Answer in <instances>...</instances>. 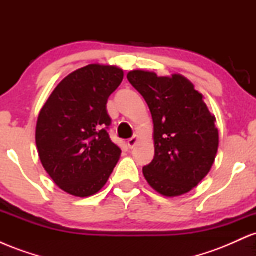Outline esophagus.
<instances>
[{"mask_svg": "<svg viewBox=\"0 0 256 256\" xmlns=\"http://www.w3.org/2000/svg\"><path fill=\"white\" fill-rule=\"evenodd\" d=\"M138 140H140V138H138V136H134V137L131 138V140H128V148H130V149L134 148V146L138 143Z\"/></svg>", "mask_w": 256, "mask_h": 256, "instance_id": "esophagus-1", "label": "esophagus"}]
</instances>
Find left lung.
Returning a JSON list of instances; mask_svg holds the SVG:
<instances>
[{
  "instance_id": "obj_1",
  "label": "left lung",
  "mask_w": 256,
  "mask_h": 256,
  "mask_svg": "<svg viewBox=\"0 0 256 256\" xmlns=\"http://www.w3.org/2000/svg\"><path fill=\"white\" fill-rule=\"evenodd\" d=\"M132 86L150 110L155 155L143 167L146 180L166 198L192 192L208 174L219 148L216 116L202 94L184 76H158L134 70L128 73Z\"/></svg>"
}]
</instances>
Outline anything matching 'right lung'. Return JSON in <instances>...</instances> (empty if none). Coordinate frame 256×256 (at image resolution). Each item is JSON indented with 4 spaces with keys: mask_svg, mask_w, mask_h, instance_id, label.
<instances>
[{
    "mask_svg": "<svg viewBox=\"0 0 256 256\" xmlns=\"http://www.w3.org/2000/svg\"><path fill=\"white\" fill-rule=\"evenodd\" d=\"M124 79L116 66L91 64L60 82L38 114L36 146L54 183L77 198L104 186L122 150L110 140L108 98Z\"/></svg>",
    "mask_w": 256,
    "mask_h": 256,
    "instance_id": "1",
    "label": "right lung"
}]
</instances>
